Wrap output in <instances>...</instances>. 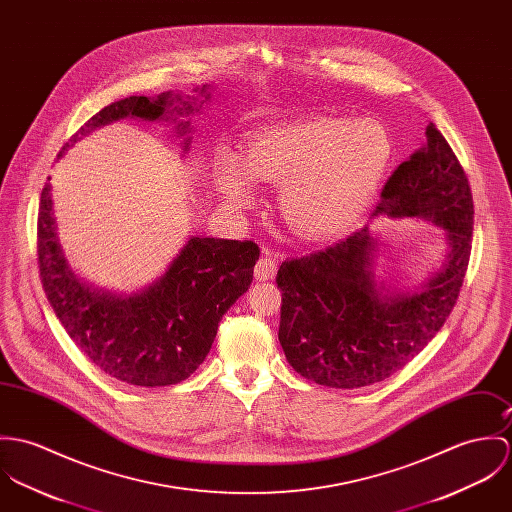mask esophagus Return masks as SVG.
Wrapping results in <instances>:
<instances>
[{
	"label": "esophagus",
	"instance_id": "esophagus-1",
	"mask_svg": "<svg viewBox=\"0 0 512 512\" xmlns=\"http://www.w3.org/2000/svg\"><path fill=\"white\" fill-rule=\"evenodd\" d=\"M277 269H279V257L265 249L261 259L255 265V279L257 281H271V279H275Z\"/></svg>",
	"mask_w": 512,
	"mask_h": 512
}]
</instances>
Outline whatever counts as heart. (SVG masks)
Listing matches in <instances>:
<instances>
[{"label":"heart","mask_w":512,"mask_h":512,"mask_svg":"<svg viewBox=\"0 0 512 512\" xmlns=\"http://www.w3.org/2000/svg\"><path fill=\"white\" fill-rule=\"evenodd\" d=\"M393 153L389 131L375 119L316 117L251 133L239 163L220 153L212 174L233 206L255 200L251 180L281 184L284 218L308 239H332L369 212Z\"/></svg>","instance_id":"b5f03b06"}]
</instances>
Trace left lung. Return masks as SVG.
Wrapping results in <instances>:
<instances>
[{
	"label": "left lung",
	"instance_id": "left-lung-1",
	"mask_svg": "<svg viewBox=\"0 0 512 512\" xmlns=\"http://www.w3.org/2000/svg\"><path fill=\"white\" fill-rule=\"evenodd\" d=\"M379 215L412 217L445 229L443 265L422 284L398 289L378 281ZM473 233V198L452 147L434 123L426 145L387 180L371 220L340 243L284 261L279 341L290 367L332 389L389 379L440 332L463 283Z\"/></svg>",
	"mask_w": 512,
	"mask_h": 512
}]
</instances>
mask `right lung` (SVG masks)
<instances>
[{"label":"right lung","mask_w":512,"mask_h":512,"mask_svg":"<svg viewBox=\"0 0 512 512\" xmlns=\"http://www.w3.org/2000/svg\"><path fill=\"white\" fill-rule=\"evenodd\" d=\"M212 86L194 96L163 92L155 98L129 96L88 119L62 147L58 159L94 129L123 117L167 121L190 147V115L208 102ZM51 180V178H49ZM39 269L58 322L80 351L104 373L137 387H167L188 379L210 353L222 316L247 292L259 247L192 235L169 269L145 288L119 294L86 283L70 267L60 245L53 186L45 184L39 206Z\"/></svg>","instance_id":"add662e5"}]
</instances>
